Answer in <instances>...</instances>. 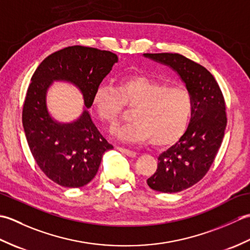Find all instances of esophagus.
<instances>
[{
	"label": "esophagus",
	"mask_w": 250,
	"mask_h": 250,
	"mask_svg": "<svg viewBox=\"0 0 250 250\" xmlns=\"http://www.w3.org/2000/svg\"><path fill=\"white\" fill-rule=\"evenodd\" d=\"M117 149H118L120 152L125 153V156H128L130 158H133L136 156V152L133 150H130V149H125V148H122V147H117Z\"/></svg>",
	"instance_id": "obj_1"
}]
</instances>
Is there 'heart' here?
I'll return each mask as SVG.
<instances>
[{"label":"heart","instance_id":"heart-1","mask_svg":"<svg viewBox=\"0 0 250 250\" xmlns=\"http://www.w3.org/2000/svg\"><path fill=\"white\" fill-rule=\"evenodd\" d=\"M92 105L104 122L114 125L125 106L133 108L131 124L116 132L118 139L130 143L167 146L176 142L187 129L192 99L184 87L171 86L143 75L118 79L115 88L102 83L95 89Z\"/></svg>","mask_w":250,"mask_h":250}]
</instances>
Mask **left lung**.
<instances>
[{
    "instance_id": "left-lung-1",
    "label": "left lung",
    "mask_w": 250,
    "mask_h": 250,
    "mask_svg": "<svg viewBox=\"0 0 250 250\" xmlns=\"http://www.w3.org/2000/svg\"><path fill=\"white\" fill-rule=\"evenodd\" d=\"M143 56L171 67L192 99L187 131L159 156L157 171L147 179L153 190L179 192L200 182L215 160L227 125L225 99L214 76L188 58L168 52Z\"/></svg>"
}]
</instances>
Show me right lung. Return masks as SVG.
Instances as JSON below:
<instances>
[{
	"mask_svg": "<svg viewBox=\"0 0 250 250\" xmlns=\"http://www.w3.org/2000/svg\"><path fill=\"white\" fill-rule=\"evenodd\" d=\"M118 57L91 47L71 46L48 56L36 68L26 91L22 125L32 156L52 182L79 188L98 173L105 151L113 149L94 125L88 108L104 77ZM54 81H65L84 98L82 115L72 123H59L46 107V91Z\"/></svg>",
	"mask_w": 250,
	"mask_h": 250,
	"instance_id": "obj_1",
	"label": "right lung"
}]
</instances>
